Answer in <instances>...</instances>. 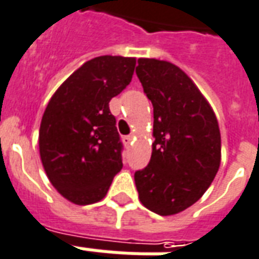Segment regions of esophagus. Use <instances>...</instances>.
Masks as SVG:
<instances>
[{
	"mask_svg": "<svg viewBox=\"0 0 259 259\" xmlns=\"http://www.w3.org/2000/svg\"><path fill=\"white\" fill-rule=\"evenodd\" d=\"M123 143H125V145H130V144L133 143V136H125L123 137Z\"/></svg>",
	"mask_w": 259,
	"mask_h": 259,
	"instance_id": "obj_1",
	"label": "esophagus"
}]
</instances>
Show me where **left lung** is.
Wrapping results in <instances>:
<instances>
[{
  "label": "left lung",
  "instance_id": "8db88e82",
  "mask_svg": "<svg viewBox=\"0 0 259 259\" xmlns=\"http://www.w3.org/2000/svg\"><path fill=\"white\" fill-rule=\"evenodd\" d=\"M153 106L149 164L134 174L141 204L160 216L187 209L216 177L222 138L216 115L204 95L177 65L140 58L136 68Z\"/></svg>",
  "mask_w": 259,
  "mask_h": 259
}]
</instances>
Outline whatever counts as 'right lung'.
Segmentation results:
<instances>
[{
	"instance_id": "add662e5",
	"label": "right lung",
	"mask_w": 259,
	"mask_h": 259,
	"mask_svg": "<svg viewBox=\"0 0 259 259\" xmlns=\"http://www.w3.org/2000/svg\"><path fill=\"white\" fill-rule=\"evenodd\" d=\"M136 58L102 55L55 91L39 129V152L51 185L77 205L98 202L122 169V143L108 103L129 85Z\"/></svg>"
}]
</instances>
